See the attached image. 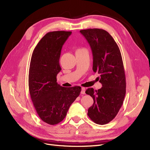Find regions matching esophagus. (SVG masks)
Instances as JSON below:
<instances>
[{"label": "esophagus", "instance_id": "34e87169", "mask_svg": "<svg viewBox=\"0 0 150 150\" xmlns=\"http://www.w3.org/2000/svg\"><path fill=\"white\" fill-rule=\"evenodd\" d=\"M85 91H86V89L84 88H81V93L82 94H85Z\"/></svg>", "mask_w": 150, "mask_h": 150}]
</instances>
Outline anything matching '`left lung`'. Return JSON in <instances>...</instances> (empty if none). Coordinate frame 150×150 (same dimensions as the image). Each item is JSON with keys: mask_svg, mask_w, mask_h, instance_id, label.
Instances as JSON below:
<instances>
[{"mask_svg": "<svg viewBox=\"0 0 150 150\" xmlns=\"http://www.w3.org/2000/svg\"><path fill=\"white\" fill-rule=\"evenodd\" d=\"M91 49L93 70L100 74L101 89L88 88L86 93L93 99L88 115L95 123L105 125L119 112L126 94V77L120 50L107 31L100 29L80 30Z\"/></svg>", "mask_w": 150, "mask_h": 150, "instance_id": "1", "label": "left lung"}]
</instances>
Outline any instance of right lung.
Returning a JSON list of instances; mask_svg holds the SVG:
<instances>
[{
    "label": "right lung",
    "mask_w": 150,
    "mask_h": 150,
    "mask_svg": "<svg viewBox=\"0 0 150 150\" xmlns=\"http://www.w3.org/2000/svg\"><path fill=\"white\" fill-rule=\"evenodd\" d=\"M71 33L49 32L40 40L31 57L29 72L30 98L40 118L51 125L64 119L81 91L80 86L64 88L57 83V75L61 70V49Z\"/></svg>",
    "instance_id": "1"
}]
</instances>
